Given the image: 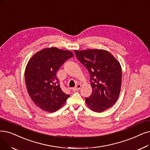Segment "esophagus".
<instances>
[{
	"instance_id": "esophagus-1",
	"label": "esophagus",
	"mask_w": 150,
	"mask_h": 150,
	"mask_svg": "<svg viewBox=\"0 0 150 150\" xmlns=\"http://www.w3.org/2000/svg\"><path fill=\"white\" fill-rule=\"evenodd\" d=\"M80 88H81V84H76V86L75 88H72L71 89H72V91H74V92H75V91H77L80 90Z\"/></svg>"
}]
</instances>
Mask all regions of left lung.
<instances>
[{
  "instance_id": "obj_1",
  "label": "left lung",
  "mask_w": 150,
  "mask_h": 150,
  "mask_svg": "<svg viewBox=\"0 0 150 150\" xmlns=\"http://www.w3.org/2000/svg\"><path fill=\"white\" fill-rule=\"evenodd\" d=\"M75 53L90 75L93 92L89 97H85L87 105L99 113L112 107L121 91L122 71L120 62L104 50H75Z\"/></svg>"
}]
</instances>
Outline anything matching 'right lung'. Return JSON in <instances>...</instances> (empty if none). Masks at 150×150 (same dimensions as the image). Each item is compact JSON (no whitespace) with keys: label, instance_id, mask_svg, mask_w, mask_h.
Wrapping results in <instances>:
<instances>
[{"label":"right lung","instance_id":"1","mask_svg":"<svg viewBox=\"0 0 150 150\" xmlns=\"http://www.w3.org/2000/svg\"><path fill=\"white\" fill-rule=\"evenodd\" d=\"M72 57L70 51L52 47L37 52L29 61L25 70V85L32 100L43 110L54 112L70 97L62 91L56 72Z\"/></svg>","mask_w":150,"mask_h":150}]
</instances>
